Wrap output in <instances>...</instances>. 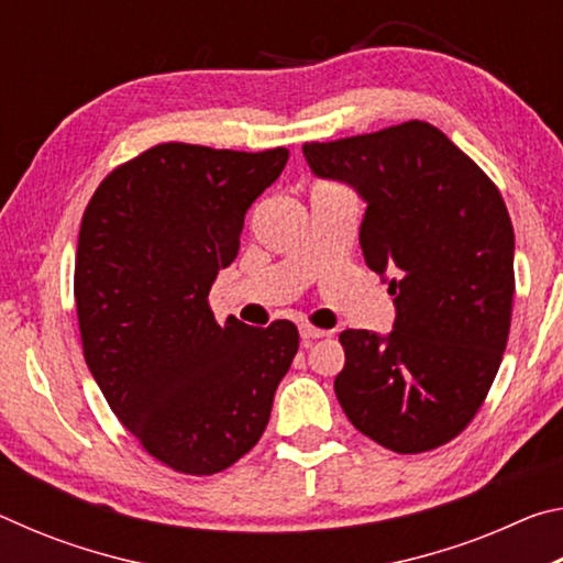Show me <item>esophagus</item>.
I'll return each mask as SVG.
<instances>
[{
	"mask_svg": "<svg viewBox=\"0 0 563 563\" xmlns=\"http://www.w3.org/2000/svg\"><path fill=\"white\" fill-rule=\"evenodd\" d=\"M325 335H330L328 330H320V328H312V325H300V338H302L305 345H308L310 340H318V338H325Z\"/></svg>",
	"mask_w": 563,
	"mask_h": 563,
	"instance_id": "1",
	"label": "esophagus"
}]
</instances>
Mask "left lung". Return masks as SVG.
I'll return each mask as SVG.
<instances>
[{
	"label": "left lung",
	"instance_id": "1",
	"mask_svg": "<svg viewBox=\"0 0 563 563\" xmlns=\"http://www.w3.org/2000/svg\"><path fill=\"white\" fill-rule=\"evenodd\" d=\"M302 156L367 203L362 255L395 295L393 332H340V405L393 452L446 444L482 407L509 338L514 228L499 188L424 121L305 144Z\"/></svg>",
	"mask_w": 563,
	"mask_h": 563
}]
</instances>
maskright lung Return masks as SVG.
<instances>
[{
    "mask_svg": "<svg viewBox=\"0 0 563 563\" xmlns=\"http://www.w3.org/2000/svg\"><path fill=\"white\" fill-rule=\"evenodd\" d=\"M288 148L158 144L101 180L81 218L74 298L84 357L113 415L158 462L216 474L251 452L298 352L275 320L218 325L208 292Z\"/></svg>",
    "mask_w": 563,
    "mask_h": 563,
    "instance_id": "1",
    "label": "right lung"
}]
</instances>
